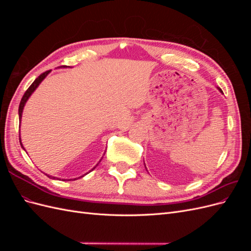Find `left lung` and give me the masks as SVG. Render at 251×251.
<instances>
[{
    "mask_svg": "<svg viewBox=\"0 0 251 251\" xmlns=\"http://www.w3.org/2000/svg\"><path fill=\"white\" fill-rule=\"evenodd\" d=\"M218 90H219V91H220V92H221V93H222V94H223V91H222V90H221V89H220V88H218ZM144 166H146V164H144ZM146 169H147V168H146Z\"/></svg>",
    "mask_w": 251,
    "mask_h": 251,
    "instance_id": "8db88e82",
    "label": "left lung"
}]
</instances>
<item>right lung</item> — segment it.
I'll list each match as a JSON object with an SVG mask.
<instances>
[{
    "label": "right lung",
    "mask_w": 251,
    "mask_h": 251,
    "mask_svg": "<svg viewBox=\"0 0 251 251\" xmlns=\"http://www.w3.org/2000/svg\"><path fill=\"white\" fill-rule=\"evenodd\" d=\"M62 68H70L69 66H63ZM51 71H46V72H44V73H42L41 75H40V76L39 77H37L32 83H31V86H30L29 88H28V90L26 91V92H25V94H24V96H23L22 97V100H21V102H20V107H19V118H20V123H21V121H22V115H23V110H24V107H25V104H26V102H27V100H29V97L30 96H31L32 95V93L34 92V91L36 90V88L37 87H39L40 86V83L45 79V78H46V76H47V75L50 73ZM20 143H21V147L23 148V150H24L25 151H26V150H25V148H24V146H23V143H22V140H21V135H20ZM26 153H27V151H26ZM102 159V158H101ZM101 159H100V162L101 161ZM100 162H98L95 166H94V168L92 169V170H90L89 171V173L90 172H92L95 168H96V166L98 165V164H100ZM88 174V173H87ZM87 174H85V175H82V176H80V177H78V178H74V179H63V181H69V180H76V179H79V178H81V177H83V176H86V175ZM45 175H47V174H45ZM47 176L49 177V178H51V179H57V180H60L59 178H56V177H52V176H50V175H47Z\"/></svg>",
    "instance_id": "add662e5"
}]
</instances>
